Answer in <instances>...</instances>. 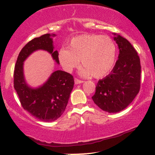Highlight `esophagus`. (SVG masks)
<instances>
[{
	"label": "esophagus",
	"instance_id": "34e87169",
	"mask_svg": "<svg viewBox=\"0 0 155 155\" xmlns=\"http://www.w3.org/2000/svg\"><path fill=\"white\" fill-rule=\"evenodd\" d=\"M74 82H75V84H79L83 83L84 81H81V80H79V79H76V78H75V79H74Z\"/></svg>",
	"mask_w": 155,
	"mask_h": 155
}]
</instances>
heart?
Returning <instances> with one entry per match:
<instances>
[{
  "label": "heart",
  "mask_w": 155,
  "mask_h": 155,
  "mask_svg": "<svg viewBox=\"0 0 155 155\" xmlns=\"http://www.w3.org/2000/svg\"><path fill=\"white\" fill-rule=\"evenodd\" d=\"M117 46L108 35L84 34L71 40L68 49L61 48L58 51V60L65 71L71 72L79 64L81 76H92L102 78L113 68L116 61Z\"/></svg>",
  "instance_id": "obj_1"
}]
</instances>
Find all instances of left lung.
<instances>
[{
	"mask_svg": "<svg viewBox=\"0 0 155 155\" xmlns=\"http://www.w3.org/2000/svg\"><path fill=\"white\" fill-rule=\"evenodd\" d=\"M120 49L118 60L111 74L99 80L94 103L104 111L117 113L127 108L140 90V64L138 53L128 41L113 33Z\"/></svg>",
	"mask_w": 155,
	"mask_h": 155,
	"instance_id": "left-lung-1",
	"label": "left lung"
}]
</instances>
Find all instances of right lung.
Instances as JSON below:
<instances>
[{"label":"right lung","mask_w":155,"mask_h":155,"mask_svg":"<svg viewBox=\"0 0 155 155\" xmlns=\"http://www.w3.org/2000/svg\"><path fill=\"white\" fill-rule=\"evenodd\" d=\"M54 36L55 34L47 33L28 42L19 52L14 74V87L22 107L35 118L46 122L58 120L65 111L74 88V78L68 73L58 70L43 84L32 87L25 78L24 62L34 51L44 50L60 64L58 51L54 50L52 38Z\"/></svg>","instance_id":"right-lung-1"}]
</instances>
